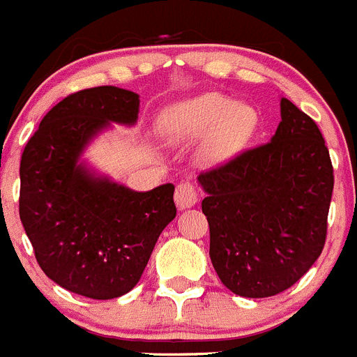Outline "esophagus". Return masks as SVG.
<instances>
[{
  "instance_id": "34e87169",
  "label": "esophagus",
  "mask_w": 357,
  "mask_h": 357,
  "mask_svg": "<svg viewBox=\"0 0 357 357\" xmlns=\"http://www.w3.org/2000/svg\"><path fill=\"white\" fill-rule=\"evenodd\" d=\"M174 201L176 206H178L179 210L192 208V206L197 203V192L196 188H194V185L188 181L179 183L174 192Z\"/></svg>"
}]
</instances>
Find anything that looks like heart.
Masks as SVG:
<instances>
[{
  "label": "heart",
  "mask_w": 357,
  "mask_h": 357,
  "mask_svg": "<svg viewBox=\"0 0 357 357\" xmlns=\"http://www.w3.org/2000/svg\"><path fill=\"white\" fill-rule=\"evenodd\" d=\"M255 129L257 113L252 105L234 104L217 93L172 104L156 120L158 136L169 145H187L203 138L199 160L208 167L234 160Z\"/></svg>",
  "instance_id": "heart-1"
}]
</instances>
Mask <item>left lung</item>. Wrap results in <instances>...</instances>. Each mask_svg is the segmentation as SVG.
Segmentation results:
<instances>
[{"label": "left lung", "mask_w": 357, "mask_h": 357, "mask_svg": "<svg viewBox=\"0 0 357 357\" xmlns=\"http://www.w3.org/2000/svg\"><path fill=\"white\" fill-rule=\"evenodd\" d=\"M271 142L199 174L210 259L244 298L289 289L320 257L334 176L314 120L287 98Z\"/></svg>", "instance_id": "1"}]
</instances>
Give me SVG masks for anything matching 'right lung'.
<instances>
[{
  "label": "right lung",
  "instance_id": "add662e5",
  "mask_svg": "<svg viewBox=\"0 0 357 357\" xmlns=\"http://www.w3.org/2000/svg\"><path fill=\"white\" fill-rule=\"evenodd\" d=\"M140 97L98 86L46 113L21 156L20 217L48 278L93 300L138 284L158 237L176 217L174 185L136 192L82 160L111 123L135 126Z\"/></svg>",
  "mask_w": 357,
  "mask_h": 357
}]
</instances>
